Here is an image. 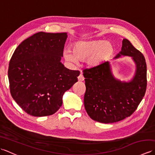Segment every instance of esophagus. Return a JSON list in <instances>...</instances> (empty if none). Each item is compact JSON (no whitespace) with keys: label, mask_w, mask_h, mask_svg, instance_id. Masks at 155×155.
I'll return each instance as SVG.
<instances>
[{"label":"esophagus","mask_w":155,"mask_h":155,"mask_svg":"<svg viewBox=\"0 0 155 155\" xmlns=\"http://www.w3.org/2000/svg\"><path fill=\"white\" fill-rule=\"evenodd\" d=\"M84 79V78L83 77V73H82V72H81L80 75L78 76V81H83Z\"/></svg>","instance_id":"34e87169"}]
</instances>
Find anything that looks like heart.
<instances>
[{
	"label": "heart",
	"mask_w": 155,
	"mask_h": 155,
	"mask_svg": "<svg viewBox=\"0 0 155 155\" xmlns=\"http://www.w3.org/2000/svg\"><path fill=\"white\" fill-rule=\"evenodd\" d=\"M113 52V46L108 41H78L73 45L72 51L70 49L64 50L63 57L70 64H77L78 60H87L88 68H96L108 60Z\"/></svg>",
	"instance_id": "1"
}]
</instances>
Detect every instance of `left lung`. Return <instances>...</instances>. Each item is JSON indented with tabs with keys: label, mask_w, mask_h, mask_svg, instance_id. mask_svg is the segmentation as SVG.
I'll return each mask as SVG.
<instances>
[{
	"label": "left lung",
	"mask_w": 155,
	"mask_h": 155,
	"mask_svg": "<svg viewBox=\"0 0 155 155\" xmlns=\"http://www.w3.org/2000/svg\"><path fill=\"white\" fill-rule=\"evenodd\" d=\"M121 57H131L135 64L134 74L129 81H120L114 77L110 61L83 71L86 86L84 108L95 121L113 123L130 117L145 94L147 64L143 54L124 38L121 51L114 59Z\"/></svg>",
	"instance_id": "1"
}]
</instances>
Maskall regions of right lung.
<instances>
[{
    "instance_id": "right-lung-1",
    "label": "right lung",
    "mask_w": 155,
    "mask_h": 155,
    "mask_svg": "<svg viewBox=\"0 0 155 155\" xmlns=\"http://www.w3.org/2000/svg\"><path fill=\"white\" fill-rule=\"evenodd\" d=\"M67 32H40L16 48L9 62L8 77L13 99L34 117L52 115L62 104V96L78 81V71L61 62Z\"/></svg>"
}]
</instances>
